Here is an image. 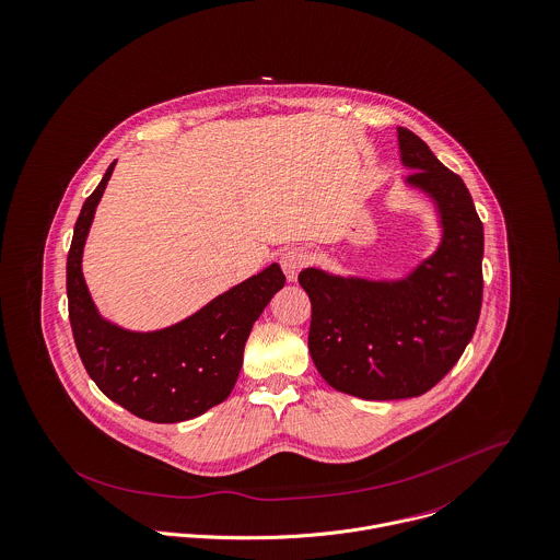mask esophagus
<instances>
[{
	"instance_id": "34e87169",
	"label": "esophagus",
	"mask_w": 560,
	"mask_h": 560,
	"mask_svg": "<svg viewBox=\"0 0 560 560\" xmlns=\"http://www.w3.org/2000/svg\"><path fill=\"white\" fill-rule=\"evenodd\" d=\"M310 261L311 253L307 249H288L281 255V259H279V264H281V268H283L288 281H296L299 272H301Z\"/></svg>"
}]
</instances>
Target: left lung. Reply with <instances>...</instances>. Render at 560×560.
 <instances>
[{
    "label": "left lung",
    "mask_w": 560,
    "mask_h": 560,
    "mask_svg": "<svg viewBox=\"0 0 560 560\" xmlns=\"http://www.w3.org/2000/svg\"><path fill=\"white\" fill-rule=\"evenodd\" d=\"M408 183L438 203L444 236L406 281L375 283L307 268L310 352L319 375L361 399L419 397L459 361L483 301V223L464 180L408 128L397 130Z\"/></svg>",
    "instance_id": "8db88e82"
}]
</instances>
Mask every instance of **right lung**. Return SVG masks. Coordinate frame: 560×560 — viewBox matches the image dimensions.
I'll return each instance as SVG.
<instances>
[{"label":"right lung","mask_w":560,"mask_h":560,"mask_svg":"<svg viewBox=\"0 0 560 560\" xmlns=\"http://www.w3.org/2000/svg\"><path fill=\"white\" fill-rule=\"evenodd\" d=\"M114 167L116 161L85 199L66 259L74 346L85 372L112 401L152 423H180L228 399L253 322L285 285V275L272 264L165 330L128 332L105 322L88 294L81 253Z\"/></svg>","instance_id":"right-lung-1"}]
</instances>
